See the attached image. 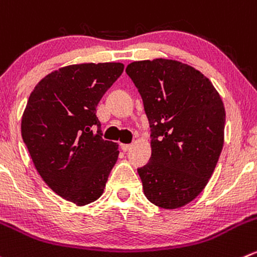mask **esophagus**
Instances as JSON below:
<instances>
[{"mask_svg": "<svg viewBox=\"0 0 257 257\" xmlns=\"http://www.w3.org/2000/svg\"><path fill=\"white\" fill-rule=\"evenodd\" d=\"M120 148L123 149L124 152H128L129 149L132 148V144H120Z\"/></svg>", "mask_w": 257, "mask_h": 257, "instance_id": "1", "label": "esophagus"}]
</instances>
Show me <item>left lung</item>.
Listing matches in <instances>:
<instances>
[{"instance_id": "8db88e82", "label": "left lung", "mask_w": 257, "mask_h": 257, "mask_svg": "<svg viewBox=\"0 0 257 257\" xmlns=\"http://www.w3.org/2000/svg\"><path fill=\"white\" fill-rule=\"evenodd\" d=\"M125 71L151 126L152 157L138 168L144 195L158 207H182L203 191L220 158L226 121L220 94L176 60L134 61Z\"/></svg>"}]
</instances>
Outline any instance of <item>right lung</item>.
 I'll return each mask as SVG.
<instances>
[{"label": "right lung", "mask_w": 257, "mask_h": 257, "mask_svg": "<svg viewBox=\"0 0 257 257\" xmlns=\"http://www.w3.org/2000/svg\"><path fill=\"white\" fill-rule=\"evenodd\" d=\"M120 62L78 64L45 76L30 94L21 134L45 183L78 206L103 195L119 151L101 138L96 106L121 75Z\"/></svg>", "instance_id": "add662e5"}]
</instances>
